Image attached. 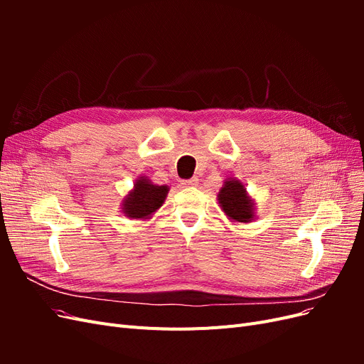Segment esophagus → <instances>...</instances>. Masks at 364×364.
Listing matches in <instances>:
<instances>
[{
  "instance_id": "1",
  "label": "esophagus",
  "mask_w": 364,
  "mask_h": 364,
  "mask_svg": "<svg viewBox=\"0 0 364 364\" xmlns=\"http://www.w3.org/2000/svg\"><path fill=\"white\" fill-rule=\"evenodd\" d=\"M199 178H191V179H186V181H182V185L183 186H197L199 185Z\"/></svg>"
}]
</instances>
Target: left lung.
Here are the masks:
<instances>
[{"instance_id":"obj_1","label":"left lung","mask_w":364,"mask_h":364,"mask_svg":"<svg viewBox=\"0 0 364 364\" xmlns=\"http://www.w3.org/2000/svg\"><path fill=\"white\" fill-rule=\"evenodd\" d=\"M217 200L230 222L250 223L257 218L255 200L247 193L245 183L235 178L225 179L223 186L217 193Z\"/></svg>"}]
</instances>
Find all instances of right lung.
Instances as JSON below:
<instances>
[{
	"mask_svg": "<svg viewBox=\"0 0 364 364\" xmlns=\"http://www.w3.org/2000/svg\"><path fill=\"white\" fill-rule=\"evenodd\" d=\"M170 191L168 185L153 183L147 176H138L132 188L121 202V213L132 220H147L164 205Z\"/></svg>",
	"mask_w": 364,
	"mask_h": 364,
	"instance_id": "1",
	"label": "right lung"
}]
</instances>
